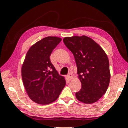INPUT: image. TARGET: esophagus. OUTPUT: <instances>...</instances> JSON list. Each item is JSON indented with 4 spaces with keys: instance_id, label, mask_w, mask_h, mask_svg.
<instances>
[{
    "instance_id": "obj_1",
    "label": "esophagus",
    "mask_w": 128,
    "mask_h": 128,
    "mask_svg": "<svg viewBox=\"0 0 128 128\" xmlns=\"http://www.w3.org/2000/svg\"><path fill=\"white\" fill-rule=\"evenodd\" d=\"M67 78H68V80H71L72 79V78H73L72 74L71 73H69V74H68L67 75Z\"/></svg>"
}]
</instances>
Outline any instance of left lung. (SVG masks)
I'll return each instance as SVG.
<instances>
[{
    "instance_id": "left-lung-1",
    "label": "left lung",
    "mask_w": 128,
    "mask_h": 128,
    "mask_svg": "<svg viewBox=\"0 0 128 128\" xmlns=\"http://www.w3.org/2000/svg\"><path fill=\"white\" fill-rule=\"evenodd\" d=\"M63 41L72 52L78 68L81 90L76 92L86 104L97 101L106 93L110 81L109 60L102 48L88 36L65 37Z\"/></svg>"
}]
</instances>
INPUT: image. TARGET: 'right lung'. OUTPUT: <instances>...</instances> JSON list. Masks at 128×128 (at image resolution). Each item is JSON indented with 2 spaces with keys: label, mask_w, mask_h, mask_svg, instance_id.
<instances>
[{
  "label": "right lung",
  "mask_w": 128,
  "mask_h": 128,
  "mask_svg": "<svg viewBox=\"0 0 128 128\" xmlns=\"http://www.w3.org/2000/svg\"><path fill=\"white\" fill-rule=\"evenodd\" d=\"M60 38L47 36L38 41L28 50L22 68L24 86L31 100L39 104H48L58 98L66 85L50 60L53 50Z\"/></svg>",
  "instance_id": "1"
}]
</instances>
